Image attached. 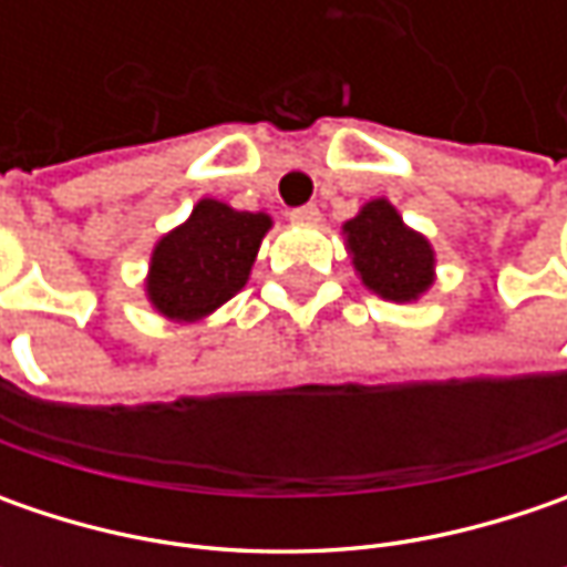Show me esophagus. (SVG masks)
<instances>
[{"label":"esophagus","mask_w":567,"mask_h":567,"mask_svg":"<svg viewBox=\"0 0 567 567\" xmlns=\"http://www.w3.org/2000/svg\"><path fill=\"white\" fill-rule=\"evenodd\" d=\"M290 220H293V224H318L321 214H318L316 205H302L290 210Z\"/></svg>","instance_id":"obj_1"}]
</instances>
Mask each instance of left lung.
I'll list each match as a JSON object with an SVG mask.
<instances>
[{
  "label": "left lung",
  "mask_w": 567,
  "mask_h": 567,
  "mask_svg": "<svg viewBox=\"0 0 567 567\" xmlns=\"http://www.w3.org/2000/svg\"><path fill=\"white\" fill-rule=\"evenodd\" d=\"M347 251L362 287L388 302H416L435 284V249L403 224L388 198H372L343 224Z\"/></svg>",
  "instance_id": "8db88e82"
}]
</instances>
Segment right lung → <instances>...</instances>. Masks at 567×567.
Segmentation results:
<instances>
[{
    "label": "right lung",
    "instance_id": "obj_1",
    "mask_svg": "<svg viewBox=\"0 0 567 567\" xmlns=\"http://www.w3.org/2000/svg\"><path fill=\"white\" fill-rule=\"evenodd\" d=\"M268 214L202 198L186 220L164 233L144 277L147 302L169 321H202L239 293L271 229Z\"/></svg>",
    "mask_w": 567,
    "mask_h": 567
}]
</instances>
